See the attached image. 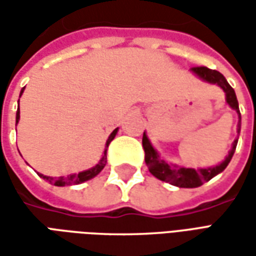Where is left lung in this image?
I'll return each instance as SVG.
<instances>
[{
  "label": "left lung",
  "mask_w": 256,
  "mask_h": 256,
  "mask_svg": "<svg viewBox=\"0 0 256 256\" xmlns=\"http://www.w3.org/2000/svg\"><path fill=\"white\" fill-rule=\"evenodd\" d=\"M193 72L196 74L198 76H200L204 80H207L210 84H216L218 86H220L224 92L226 93V102L233 108L236 110V112L238 114V124H237V133H240V122H242V116H240V110H238V102H237V97L234 90L232 88L230 84H228V80L225 79V76L222 75L218 71L215 70H210L207 67H192L190 68ZM237 140H234L233 142V146H232L229 155L226 156V159L220 166L211 167V168H186V167H177L168 164L167 162H164L163 159L159 158L158 152L154 150V146L150 145L148 137L142 136V148H144L145 152V163L148 166V170L150 172L152 176H155L158 180L160 181H164V182L172 184V185H176V186H180V188H198L200 185H203L204 182L210 181L211 178L215 177L216 174H220V172H224L226 168V166L229 164L232 156L234 154V150H236Z\"/></svg>",
  "instance_id": "left-lung-1"
}]
</instances>
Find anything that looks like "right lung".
<instances>
[{"label": "right lung", "mask_w": 256, "mask_h": 256, "mask_svg": "<svg viewBox=\"0 0 256 256\" xmlns=\"http://www.w3.org/2000/svg\"><path fill=\"white\" fill-rule=\"evenodd\" d=\"M23 90H24V88L22 89V93H23ZM22 93H20V96H22ZM19 118H20V111L18 110V112H16V124H18V122H19ZM116 132L118 128H115L114 132L111 133V136L108 137V140H106V150H104V155H102V158H101L100 163H97L93 168H89V170H86V172H79V174H72V176H68V177H58V178H50V177H44L42 174H40L41 177H44L46 181H49V182H52L53 185H56V186H66V185H76V184H82L84 182V181H88V180H90V178L96 177L98 172L104 168V166L106 164V150H108V145L111 144V141L114 138H115V136H116Z\"/></svg>", "instance_id": "1"}]
</instances>
